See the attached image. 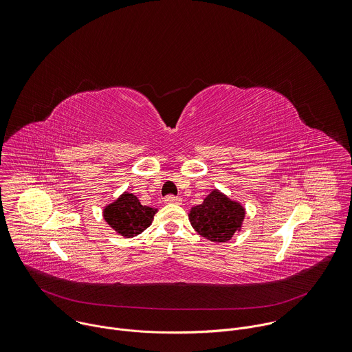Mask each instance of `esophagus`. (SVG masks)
I'll return each instance as SVG.
<instances>
[{
  "label": "esophagus",
  "instance_id": "34e87169",
  "mask_svg": "<svg viewBox=\"0 0 352 352\" xmlns=\"http://www.w3.org/2000/svg\"><path fill=\"white\" fill-rule=\"evenodd\" d=\"M164 201H165L166 204H180V202H182V199H180L179 197H175V195H166V197L164 198Z\"/></svg>",
  "mask_w": 352,
  "mask_h": 352
}]
</instances>
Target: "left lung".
I'll use <instances>...</instances> for the list:
<instances>
[{
  "label": "left lung",
  "mask_w": 352,
  "mask_h": 352,
  "mask_svg": "<svg viewBox=\"0 0 352 352\" xmlns=\"http://www.w3.org/2000/svg\"><path fill=\"white\" fill-rule=\"evenodd\" d=\"M190 221L194 230L212 242H227L239 231L245 209L214 190L201 205L191 208Z\"/></svg>",
  "instance_id": "left-lung-1"
}]
</instances>
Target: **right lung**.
<instances>
[{"label": "right lung", "mask_w": 352, "mask_h": 352, "mask_svg": "<svg viewBox=\"0 0 352 352\" xmlns=\"http://www.w3.org/2000/svg\"><path fill=\"white\" fill-rule=\"evenodd\" d=\"M157 209L142 205L133 194H122L116 202L106 206L103 216L120 235L135 236L150 227Z\"/></svg>", "instance_id": "add662e5"}]
</instances>
